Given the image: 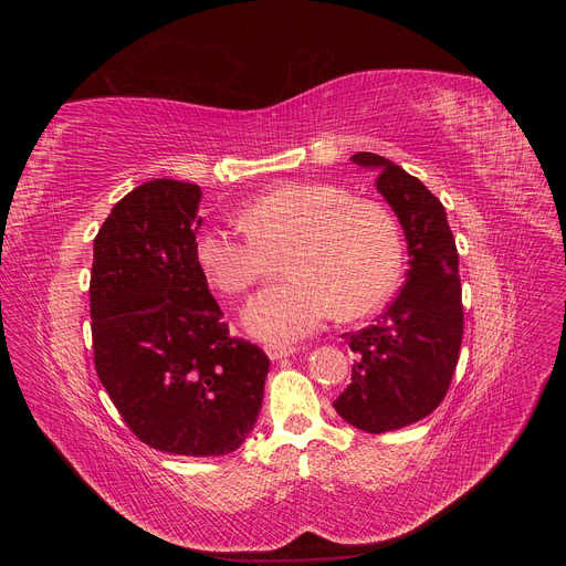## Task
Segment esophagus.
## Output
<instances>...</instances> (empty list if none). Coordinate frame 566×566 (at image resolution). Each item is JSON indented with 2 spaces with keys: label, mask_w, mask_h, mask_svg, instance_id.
<instances>
[{
  "label": "esophagus",
  "mask_w": 566,
  "mask_h": 566,
  "mask_svg": "<svg viewBox=\"0 0 566 566\" xmlns=\"http://www.w3.org/2000/svg\"><path fill=\"white\" fill-rule=\"evenodd\" d=\"M293 354H295V347H279V345L266 347V356L271 358V361H281V358L293 356Z\"/></svg>",
  "instance_id": "esophagus-1"
}]
</instances>
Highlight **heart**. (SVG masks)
Segmentation results:
<instances>
[{
  "instance_id": "b5f03b06",
  "label": "heart",
  "mask_w": 566,
  "mask_h": 566,
  "mask_svg": "<svg viewBox=\"0 0 566 566\" xmlns=\"http://www.w3.org/2000/svg\"><path fill=\"white\" fill-rule=\"evenodd\" d=\"M238 221L248 235L219 227L196 235V264L219 293L243 295L285 254L290 281L262 290L243 310V328L271 345L306 337L333 312L370 314L399 279L397 221L380 202L352 198L337 184L276 186L245 205Z\"/></svg>"
}]
</instances>
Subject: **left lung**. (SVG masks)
<instances>
[{
  "label": "left lung",
  "instance_id": "8db88e82",
  "mask_svg": "<svg viewBox=\"0 0 566 566\" xmlns=\"http://www.w3.org/2000/svg\"><path fill=\"white\" fill-rule=\"evenodd\" d=\"M352 163L378 175L375 188L408 245L397 300L375 325L342 335L356 361L333 406L356 430L382 434L427 418L447 397L462 342L458 250L447 210L420 179L375 153H356Z\"/></svg>",
  "mask_w": 566,
  "mask_h": 566
}]
</instances>
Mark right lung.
<instances>
[{"instance_id":"add662e5","label":"right lung","mask_w":566,"mask_h":566,"mask_svg":"<svg viewBox=\"0 0 566 566\" xmlns=\"http://www.w3.org/2000/svg\"><path fill=\"white\" fill-rule=\"evenodd\" d=\"M200 186L153 179L94 238V364L129 430L172 455H229L264 401L266 354L229 337L196 264Z\"/></svg>"}]
</instances>
